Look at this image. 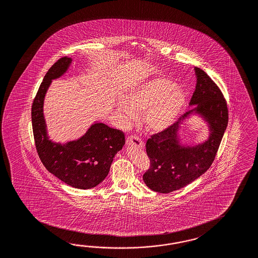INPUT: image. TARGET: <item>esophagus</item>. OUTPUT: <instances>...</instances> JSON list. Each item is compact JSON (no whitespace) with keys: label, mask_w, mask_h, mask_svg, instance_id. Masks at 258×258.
Segmentation results:
<instances>
[{"label":"esophagus","mask_w":258,"mask_h":258,"mask_svg":"<svg viewBox=\"0 0 258 258\" xmlns=\"http://www.w3.org/2000/svg\"><path fill=\"white\" fill-rule=\"evenodd\" d=\"M126 145L128 147H138V148H143L144 147V142L138 138L137 136H128L126 138Z\"/></svg>","instance_id":"34e87169"}]
</instances>
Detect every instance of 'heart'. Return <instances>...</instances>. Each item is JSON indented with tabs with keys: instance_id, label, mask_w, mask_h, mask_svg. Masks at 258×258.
<instances>
[{
	"instance_id": "1",
	"label": "heart",
	"mask_w": 258,
	"mask_h": 258,
	"mask_svg": "<svg viewBox=\"0 0 258 258\" xmlns=\"http://www.w3.org/2000/svg\"><path fill=\"white\" fill-rule=\"evenodd\" d=\"M186 101L180 86L163 77H156L131 85L124 98L116 102V111L123 124L128 125L143 112L147 131L161 133L173 125Z\"/></svg>"
}]
</instances>
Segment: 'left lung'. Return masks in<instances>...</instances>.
Here are the masks:
<instances>
[{
    "mask_svg": "<svg viewBox=\"0 0 258 258\" xmlns=\"http://www.w3.org/2000/svg\"><path fill=\"white\" fill-rule=\"evenodd\" d=\"M195 70L197 82L189 102L195 108L167 130L152 135L146 145L150 167L143 179L148 188L160 194L183 188L209 170L228 124L227 103L222 91L204 70L196 67ZM192 113L209 124V139L194 147L183 146L178 131L181 121Z\"/></svg>",
    "mask_w": 258,
    "mask_h": 258,
    "instance_id": "8db88e82",
    "label": "left lung"
}]
</instances>
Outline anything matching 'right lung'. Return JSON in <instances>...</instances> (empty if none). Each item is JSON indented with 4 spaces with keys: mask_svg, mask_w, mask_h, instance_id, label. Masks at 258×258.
<instances>
[{
    "mask_svg": "<svg viewBox=\"0 0 258 258\" xmlns=\"http://www.w3.org/2000/svg\"><path fill=\"white\" fill-rule=\"evenodd\" d=\"M72 59H59L44 77L32 105V125L35 147L49 173L71 187L86 189L98 186L109 174L115 154L125 145L119 130L96 122L80 139L66 144L49 140L43 113L46 93L51 81L69 70Z\"/></svg>",
    "mask_w": 258,
    "mask_h": 258,
    "instance_id": "right-lung-1",
    "label": "right lung"
}]
</instances>
